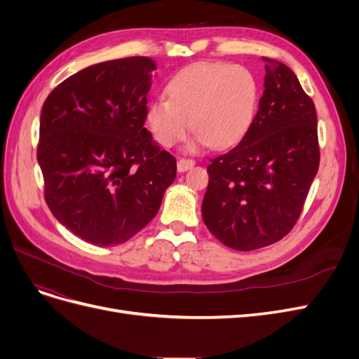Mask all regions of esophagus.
<instances>
[{
    "instance_id": "1",
    "label": "esophagus",
    "mask_w": 359,
    "mask_h": 359,
    "mask_svg": "<svg viewBox=\"0 0 359 359\" xmlns=\"http://www.w3.org/2000/svg\"><path fill=\"white\" fill-rule=\"evenodd\" d=\"M193 166H194V160H191V158H180L177 163L178 172H186Z\"/></svg>"
}]
</instances>
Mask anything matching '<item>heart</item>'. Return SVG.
Segmentation results:
<instances>
[{
  "label": "heart",
  "mask_w": 359,
  "mask_h": 359,
  "mask_svg": "<svg viewBox=\"0 0 359 359\" xmlns=\"http://www.w3.org/2000/svg\"><path fill=\"white\" fill-rule=\"evenodd\" d=\"M169 97H156L147 107L148 123L163 147L196 132L190 148L210 144L229 148L252 127L260 99L257 76L240 64L196 62L168 83ZM191 124H188V119Z\"/></svg>",
  "instance_id": "1"
}]
</instances>
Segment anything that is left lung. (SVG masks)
<instances>
[{
	"instance_id": "obj_1",
	"label": "left lung",
	"mask_w": 359,
	"mask_h": 359,
	"mask_svg": "<svg viewBox=\"0 0 359 359\" xmlns=\"http://www.w3.org/2000/svg\"><path fill=\"white\" fill-rule=\"evenodd\" d=\"M264 94L236 147L211 158L202 219L240 252L280 241L295 226L319 169L313 100L283 62L264 58Z\"/></svg>"
}]
</instances>
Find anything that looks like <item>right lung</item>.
Wrapping results in <instances>:
<instances>
[{
    "label": "right lung",
    "instance_id": "right-lung-1",
    "mask_svg": "<svg viewBox=\"0 0 359 359\" xmlns=\"http://www.w3.org/2000/svg\"><path fill=\"white\" fill-rule=\"evenodd\" d=\"M156 62L94 64L43 104L37 160L55 219L83 241L118 245L154 219L177 160L144 127Z\"/></svg>",
    "mask_w": 359,
    "mask_h": 359
}]
</instances>
